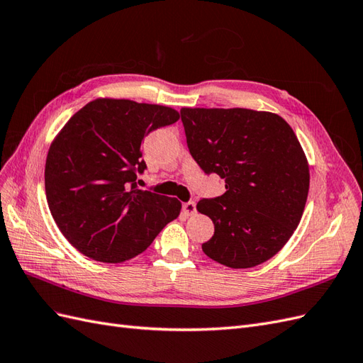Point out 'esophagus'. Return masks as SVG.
Returning <instances> with one entry per match:
<instances>
[{"label": "esophagus", "mask_w": 363, "mask_h": 363, "mask_svg": "<svg viewBox=\"0 0 363 363\" xmlns=\"http://www.w3.org/2000/svg\"><path fill=\"white\" fill-rule=\"evenodd\" d=\"M183 212L186 216H192L196 213V206L194 201H188V203H183Z\"/></svg>", "instance_id": "1"}]
</instances>
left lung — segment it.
Here are the masks:
<instances>
[{"label":"left lung","instance_id":"1","mask_svg":"<svg viewBox=\"0 0 363 363\" xmlns=\"http://www.w3.org/2000/svg\"><path fill=\"white\" fill-rule=\"evenodd\" d=\"M186 142L206 174L225 192L196 211L213 221L204 255L230 268H252L283 248L298 227L309 194V164L281 116L250 108L180 111Z\"/></svg>","mask_w":363,"mask_h":363}]
</instances>
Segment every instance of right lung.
Wrapping results in <instances>:
<instances>
[{
  "label": "right lung",
  "mask_w": 363,
  "mask_h": 363,
  "mask_svg": "<svg viewBox=\"0 0 363 363\" xmlns=\"http://www.w3.org/2000/svg\"><path fill=\"white\" fill-rule=\"evenodd\" d=\"M180 118L167 106L98 98L52 140L45 192L62 235L84 256L121 263L145 251L180 215L177 199L138 189L142 140Z\"/></svg>",
  "instance_id": "obj_1"
}]
</instances>
